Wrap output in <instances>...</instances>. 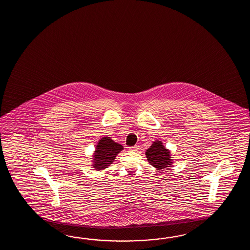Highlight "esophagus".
<instances>
[{"instance_id":"34e87169","label":"esophagus","mask_w":250,"mask_h":250,"mask_svg":"<svg viewBox=\"0 0 250 250\" xmlns=\"http://www.w3.org/2000/svg\"><path fill=\"white\" fill-rule=\"evenodd\" d=\"M128 149H129L130 151H138V149H139V146L136 145V146H129Z\"/></svg>"}]
</instances>
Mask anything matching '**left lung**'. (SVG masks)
Instances as JSON below:
<instances>
[{
    "label": "left lung",
    "instance_id": "1",
    "mask_svg": "<svg viewBox=\"0 0 250 250\" xmlns=\"http://www.w3.org/2000/svg\"><path fill=\"white\" fill-rule=\"evenodd\" d=\"M146 158L150 165H153L155 168L161 170L171 164L170 157V152L165 149L163 143L160 141H155L150 146V148L146 152Z\"/></svg>",
    "mask_w": 250,
    "mask_h": 250
}]
</instances>
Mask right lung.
Wrapping results in <instances>:
<instances>
[{
  "instance_id": "1",
  "label": "right lung",
  "mask_w": 250,
  "mask_h": 250,
  "mask_svg": "<svg viewBox=\"0 0 250 250\" xmlns=\"http://www.w3.org/2000/svg\"><path fill=\"white\" fill-rule=\"evenodd\" d=\"M123 149L120 144L115 143L111 138L105 137L102 138L96 146L94 167L96 170H104L111 165L116 155Z\"/></svg>"
}]
</instances>
